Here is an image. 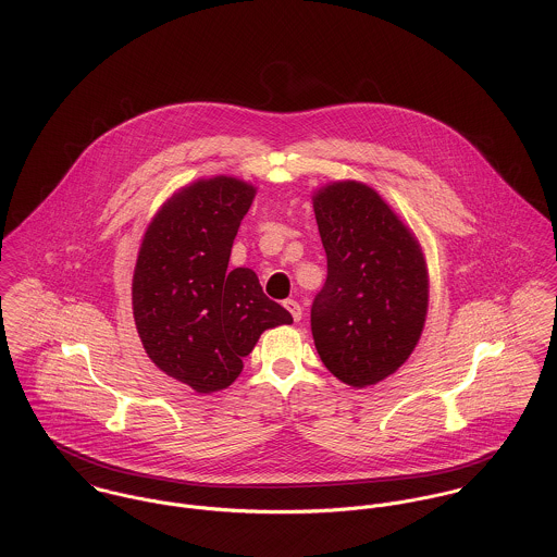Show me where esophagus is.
<instances>
[{"label": "esophagus", "instance_id": "34e87169", "mask_svg": "<svg viewBox=\"0 0 557 557\" xmlns=\"http://www.w3.org/2000/svg\"><path fill=\"white\" fill-rule=\"evenodd\" d=\"M283 305H285V309L292 313L294 321H300V319H302V307H300L296 300H285Z\"/></svg>", "mask_w": 557, "mask_h": 557}]
</instances>
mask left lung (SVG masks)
I'll list each match as a JSON object with an SVG mask.
<instances>
[{
	"label": "left lung",
	"instance_id": "8db88e82",
	"mask_svg": "<svg viewBox=\"0 0 557 557\" xmlns=\"http://www.w3.org/2000/svg\"><path fill=\"white\" fill-rule=\"evenodd\" d=\"M327 276L311 307L319 358L343 384L373 386L413 351L426 319L422 248L393 208L362 182L313 195Z\"/></svg>",
	"mask_w": 557,
	"mask_h": 557
}]
</instances>
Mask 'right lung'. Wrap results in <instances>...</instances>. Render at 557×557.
Wrapping results in <instances>:
<instances>
[{
	"label": "right lung",
	"mask_w": 557,
	"mask_h": 557,
	"mask_svg": "<svg viewBox=\"0 0 557 557\" xmlns=\"http://www.w3.org/2000/svg\"><path fill=\"white\" fill-rule=\"evenodd\" d=\"M252 199L238 177L197 180L162 203L139 248L133 315L144 349L199 395L232 386L261 332L294 321L252 270H227Z\"/></svg>",
	"instance_id": "right-lung-1"
}]
</instances>
